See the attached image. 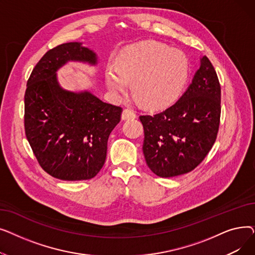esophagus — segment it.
Masks as SVG:
<instances>
[{"mask_svg":"<svg viewBox=\"0 0 255 255\" xmlns=\"http://www.w3.org/2000/svg\"><path fill=\"white\" fill-rule=\"evenodd\" d=\"M135 118H136V114L133 112V111L129 110V109L124 110V112L122 114V119L124 121H126V120H133V119H135Z\"/></svg>","mask_w":255,"mask_h":255,"instance_id":"esophagus-1","label":"esophagus"}]
</instances>
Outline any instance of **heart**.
Listing matches in <instances>:
<instances>
[{
    "instance_id": "heart-1",
    "label": "heart",
    "mask_w": 255,
    "mask_h": 255,
    "mask_svg": "<svg viewBox=\"0 0 255 255\" xmlns=\"http://www.w3.org/2000/svg\"><path fill=\"white\" fill-rule=\"evenodd\" d=\"M189 74V62L178 49L155 41L125 48L117 66H107L106 84L117 95H123L131 85L132 94L143 106L161 110L180 96Z\"/></svg>"
}]
</instances>
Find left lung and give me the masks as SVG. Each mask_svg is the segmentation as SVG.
Segmentation results:
<instances>
[{
  "instance_id": "left-lung-1",
  "label": "left lung",
  "mask_w": 255,
  "mask_h": 255,
  "mask_svg": "<svg viewBox=\"0 0 255 255\" xmlns=\"http://www.w3.org/2000/svg\"><path fill=\"white\" fill-rule=\"evenodd\" d=\"M221 115V87L210 60L204 56L189 88L165 111L140 116L142 152L150 169L161 178L193 170L215 142Z\"/></svg>"
}]
</instances>
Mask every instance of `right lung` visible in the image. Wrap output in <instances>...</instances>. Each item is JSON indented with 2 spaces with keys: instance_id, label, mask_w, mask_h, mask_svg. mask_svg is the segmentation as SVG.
Returning a JSON list of instances; mask_svg holds the SVG:
<instances>
[{
  "instance_id": "1",
  "label": "right lung",
  "mask_w": 255,
  "mask_h": 255,
  "mask_svg": "<svg viewBox=\"0 0 255 255\" xmlns=\"http://www.w3.org/2000/svg\"><path fill=\"white\" fill-rule=\"evenodd\" d=\"M68 61L94 65L97 57L79 42L46 51L26 83L24 132L39 165L48 175L63 181L90 180L105 162L107 140L123 110L90 92L63 90L56 72Z\"/></svg>"
}]
</instances>
